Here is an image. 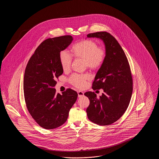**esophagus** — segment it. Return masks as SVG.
<instances>
[{
	"mask_svg": "<svg viewBox=\"0 0 159 159\" xmlns=\"http://www.w3.org/2000/svg\"><path fill=\"white\" fill-rule=\"evenodd\" d=\"M77 93H78V97L79 98L84 97V92L82 91H79V92H77Z\"/></svg>",
	"mask_w": 159,
	"mask_h": 159,
	"instance_id": "34e87169",
	"label": "esophagus"
}]
</instances>
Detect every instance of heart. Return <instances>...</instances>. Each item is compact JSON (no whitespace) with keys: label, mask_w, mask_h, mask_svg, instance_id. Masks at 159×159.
I'll use <instances>...</instances> for the list:
<instances>
[{"label":"heart","mask_w":159,"mask_h":159,"mask_svg":"<svg viewBox=\"0 0 159 159\" xmlns=\"http://www.w3.org/2000/svg\"><path fill=\"white\" fill-rule=\"evenodd\" d=\"M72 56L75 58L84 61L85 66L91 70L98 69L104 62L106 50L99 47L98 43L93 40H83L71 46ZM61 65L64 71H68L71 64V56L66 51H61L59 55ZM90 79L88 75H73L70 77V82L75 87L81 89L84 87L87 80Z\"/></svg>","instance_id":"b5f03b06"}]
</instances>
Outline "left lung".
I'll return each mask as SVG.
<instances>
[{
  "label": "left lung",
  "instance_id": "8db88e82",
  "mask_svg": "<svg viewBox=\"0 0 159 159\" xmlns=\"http://www.w3.org/2000/svg\"><path fill=\"white\" fill-rule=\"evenodd\" d=\"M88 38L102 40L106 48L104 62L92 84L93 90L102 89L99 98L86 92L90 100L86 109L89 120L99 125H109L119 120L128 107L132 93V77L127 57L116 39L106 31L89 33Z\"/></svg>",
  "mask_w": 159,
  "mask_h": 159
}]
</instances>
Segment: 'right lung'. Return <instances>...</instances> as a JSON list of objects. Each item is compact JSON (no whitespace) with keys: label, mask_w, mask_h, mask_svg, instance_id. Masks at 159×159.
I'll return each mask as SVG.
<instances>
[{"label":"right lung","mask_w":159,"mask_h":159,"mask_svg":"<svg viewBox=\"0 0 159 159\" xmlns=\"http://www.w3.org/2000/svg\"><path fill=\"white\" fill-rule=\"evenodd\" d=\"M71 36L50 38L36 49L26 66L24 94L27 108L39 125L46 129L57 128L68 118L77 98L71 89L56 93V78L63 73L59 55L71 44Z\"/></svg>","instance_id":"1"}]
</instances>
